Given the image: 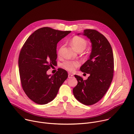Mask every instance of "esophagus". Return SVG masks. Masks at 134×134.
<instances>
[{"label":"esophagus","instance_id":"esophagus-1","mask_svg":"<svg viewBox=\"0 0 134 134\" xmlns=\"http://www.w3.org/2000/svg\"><path fill=\"white\" fill-rule=\"evenodd\" d=\"M73 77V75L70 74V73H69L68 74V78H71Z\"/></svg>","mask_w":134,"mask_h":134}]
</instances>
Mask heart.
<instances>
[{"label":"heart","mask_w":134,"mask_h":134,"mask_svg":"<svg viewBox=\"0 0 134 134\" xmlns=\"http://www.w3.org/2000/svg\"><path fill=\"white\" fill-rule=\"evenodd\" d=\"M70 43L72 47L78 52L83 51L86 47L87 41L84 38L79 36H75L71 38L70 40ZM63 46H62L58 51V55H61L62 53V49ZM80 65V63L78 61H70L66 60L62 65V67L69 71H73L76 68L78 67Z\"/></svg>","instance_id":"heart-1"}]
</instances>
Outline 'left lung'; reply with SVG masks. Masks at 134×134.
Here are the masks:
<instances>
[{
    "label": "left lung",
    "instance_id": "1",
    "mask_svg": "<svg viewBox=\"0 0 134 134\" xmlns=\"http://www.w3.org/2000/svg\"><path fill=\"white\" fill-rule=\"evenodd\" d=\"M82 34L90 40L92 51L80 70L90 75L86 80L75 75L78 83L72 92L79 102L90 105L100 101L110 87L113 76L114 59L111 46L103 34L91 29L84 30Z\"/></svg>",
    "mask_w": 134,
    "mask_h": 134
}]
</instances>
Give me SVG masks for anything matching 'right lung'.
<instances>
[{"instance_id":"right-lung-1","label":"right lung","mask_w":134,"mask_h":134,"mask_svg":"<svg viewBox=\"0 0 134 134\" xmlns=\"http://www.w3.org/2000/svg\"><path fill=\"white\" fill-rule=\"evenodd\" d=\"M71 31L44 27L36 30L26 40L18 58L22 88L32 101L45 104L52 101L68 77L65 70L59 68L53 75L47 71L57 64V44Z\"/></svg>"}]
</instances>
